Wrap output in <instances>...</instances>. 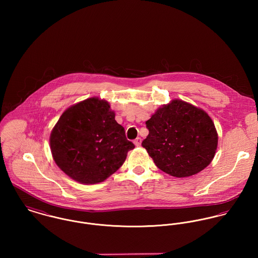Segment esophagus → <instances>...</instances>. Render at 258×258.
I'll list each match as a JSON object with an SVG mask.
<instances>
[{
  "label": "esophagus",
  "mask_w": 258,
  "mask_h": 258,
  "mask_svg": "<svg viewBox=\"0 0 258 258\" xmlns=\"http://www.w3.org/2000/svg\"><path fill=\"white\" fill-rule=\"evenodd\" d=\"M141 143H142V139H141L140 137H138V138H136V139L134 140V144H135V146H137V147L141 146Z\"/></svg>",
  "instance_id": "34e87169"
}]
</instances>
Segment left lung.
Masks as SVG:
<instances>
[{"label":"left lung","instance_id":"1","mask_svg":"<svg viewBox=\"0 0 258 258\" xmlns=\"http://www.w3.org/2000/svg\"><path fill=\"white\" fill-rule=\"evenodd\" d=\"M149 130L142 146L163 172L184 178L198 174L213 161L218 133L202 109L175 99L146 121Z\"/></svg>","mask_w":258,"mask_h":258}]
</instances>
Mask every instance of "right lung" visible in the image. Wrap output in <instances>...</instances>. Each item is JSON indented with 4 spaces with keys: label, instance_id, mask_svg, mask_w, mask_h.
Instances as JSON below:
<instances>
[{
    "label": "right lung",
    "instance_id": "obj_1",
    "mask_svg": "<svg viewBox=\"0 0 258 258\" xmlns=\"http://www.w3.org/2000/svg\"><path fill=\"white\" fill-rule=\"evenodd\" d=\"M49 142L56 165L72 179L87 184L106 180L135 148L116 122L109 103L95 97L64 111Z\"/></svg>",
    "mask_w": 258,
    "mask_h": 258
}]
</instances>
